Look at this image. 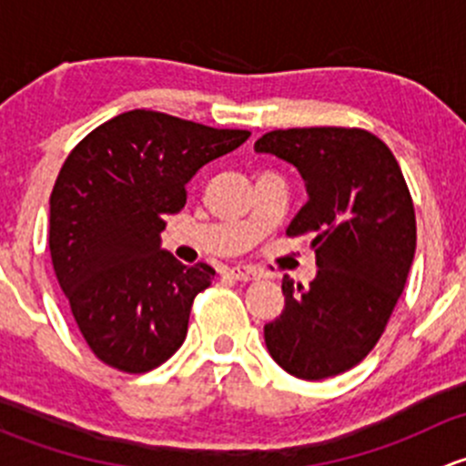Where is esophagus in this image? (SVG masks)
Listing matches in <instances>:
<instances>
[{"instance_id": "esophagus-1", "label": "esophagus", "mask_w": 466, "mask_h": 466, "mask_svg": "<svg viewBox=\"0 0 466 466\" xmlns=\"http://www.w3.org/2000/svg\"><path fill=\"white\" fill-rule=\"evenodd\" d=\"M229 275L238 281H250V279H259L261 272L252 266H234L229 268Z\"/></svg>"}]
</instances>
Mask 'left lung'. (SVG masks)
<instances>
[{
  "label": "left lung",
  "instance_id": "1",
  "mask_svg": "<svg viewBox=\"0 0 466 466\" xmlns=\"http://www.w3.org/2000/svg\"><path fill=\"white\" fill-rule=\"evenodd\" d=\"M257 153L293 164L307 205L286 234H311V284L284 277V311L263 327L275 363L304 380L359 365L403 293L417 246L415 207L390 148L359 128L272 130Z\"/></svg>",
  "mask_w": 466,
  "mask_h": 466
}]
</instances>
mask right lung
Segmentation results:
<instances>
[{"mask_svg": "<svg viewBox=\"0 0 466 466\" xmlns=\"http://www.w3.org/2000/svg\"><path fill=\"white\" fill-rule=\"evenodd\" d=\"M248 130H218L130 110L87 135L65 159L49 200L56 277L89 350L110 368L144 374L187 338L194 298L214 279L162 250L187 185L238 148Z\"/></svg>", "mask_w": 466, "mask_h": 466, "instance_id": "add662e5", "label": "right lung"}]
</instances>
